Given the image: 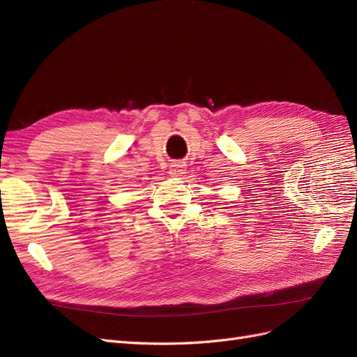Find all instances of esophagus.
<instances>
[{
	"label": "esophagus",
	"mask_w": 357,
	"mask_h": 357,
	"mask_svg": "<svg viewBox=\"0 0 357 357\" xmlns=\"http://www.w3.org/2000/svg\"><path fill=\"white\" fill-rule=\"evenodd\" d=\"M185 171H186L185 162H174V164L169 165V174L172 177H178L181 174H185Z\"/></svg>",
	"instance_id": "1"
}]
</instances>
